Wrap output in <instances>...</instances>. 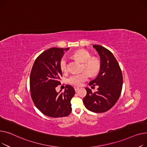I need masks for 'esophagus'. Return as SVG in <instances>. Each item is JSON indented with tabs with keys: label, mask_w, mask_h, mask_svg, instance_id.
I'll return each mask as SVG.
<instances>
[{
	"label": "esophagus",
	"mask_w": 147,
	"mask_h": 147,
	"mask_svg": "<svg viewBox=\"0 0 147 147\" xmlns=\"http://www.w3.org/2000/svg\"><path fill=\"white\" fill-rule=\"evenodd\" d=\"M74 89H75V92H77L79 90L80 88H78V87H74Z\"/></svg>",
	"instance_id": "1"
}]
</instances>
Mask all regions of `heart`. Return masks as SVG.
I'll return each mask as SVG.
<instances>
[{"mask_svg":"<svg viewBox=\"0 0 147 147\" xmlns=\"http://www.w3.org/2000/svg\"><path fill=\"white\" fill-rule=\"evenodd\" d=\"M73 56L84 63L83 69L87 71L91 75H96L99 71L100 63L98 60L96 58H91L92 56L90 52L85 50H80L76 51ZM60 69L63 72L67 70V60L64 56L60 61ZM89 77V74L87 72L81 74H75L69 76L67 82L74 86H80L82 82L87 81Z\"/></svg>","mask_w":147,"mask_h":147,"instance_id":"heart-1","label":"heart"}]
</instances>
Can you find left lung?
I'll use <instances>...</instances> for the list:
<instances>
[{"mask_svg": "<svg viewBox=\"0 0 147 147\" xmlns=\"http://www.w3.org/2000/svg\"><path fill=\"white\" fill-rule=\"evenodd\" d=\"M100 57V69L97 76L90 85H98L92 92L86 87L87 95L83 98L84 106L95 113H103L113 107L122 92L123 76L117 60L110 50L100 45H93Z\"/></svg>", "mask_w": 147, "mask_h": 147, "instance_id": "obj_1", "label": "left lung"}]
</instances>
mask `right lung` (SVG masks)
Segmentation results:
<instances>
[{
  "label": "right lung",
  "mask_w": 147,
  "mask_h": 147,
  "mask_svg": "<svg viewBox=\"0 0 147 147\" xmlns=\"http://www.w3.org/2000/svg\"><path fill=\"white\" fill-rule=\"evenodd\" d=\"M62 49L53 47L43 51L36 59L30 74L31 96L36 107L47 116L61 117L71 113V100L75 95L72 86L66 85L65 91L56 92L62 76L60 61L64 55Z\"/></svg>",
  "instance_id": "add662e5"
}]
</instances>
